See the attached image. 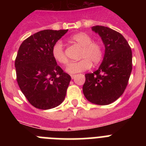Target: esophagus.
I'll return each instance as SVG.
<instances>
[{"instance_id": "esophagus-1", "label": "esophagus", "mask_w": 146, "mask_h": 146, "mask_svg": "<svg viewBox=\"0 0 146 146\" xmlns=\"http://www.w3.org/2000/svg\"><path fill=\"white\" fill-rule=\"evenodd\" d=\"M76 75H74V74H72L71 75V77H72V79H74V77H75Z\"/></svg>"}]
</instances>
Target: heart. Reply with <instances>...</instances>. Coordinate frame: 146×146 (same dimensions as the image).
<instances>
[{
	"mask_svg": "<svg viewBox=\"0 0 146 146\" xmlns=\"http://www.w3.org/2000/svg\"><path fill=\"white\" fill-rule=\"evenodd\" d=\"M70 41L82 47L80 58L82 60L73 62L66 67V72L69 74H76L84 72L96 66L102 60L104 57V47L102 44L93 41L92 37L86 33H78L73 35ZM52 55L53 58L62 65H66L69 62L64 51L61 41H58L52 46Z\"/></svg>",
	"mask_w": 146,
	"mask_h": 146,
	"instance_id": "1",
	"label": "heart"
}]
</instances>
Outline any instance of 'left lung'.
<instances>
[{
	"mask_svg": "<svg viewBox=\"0 0 146 146\" xmlns=\"http://www.w3.org/2000/svg\"><path fill=\"white\" fill-rule=\"evenodd\" d=\"M91 29L101 36L105 52L99 69L85 75L82 91L90 102L106 105L124 92L132 69V53L127 41L118 32L99 25Z\"/></svg>",
	"mask_w": 146,
	"mask_h": 146,
	"instance_id": "8db88e82",
	"label": "left lung"
}]
</instances>
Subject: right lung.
Instances as JSON below:
<instances>
[{
	"label": "right lung",
	"instance_id": "1",
	"mask_svg": "<svg viewBox=\"0 0 146 146\" xmlns=\"http://www.w3.org/2000/svg\"><path fill=\"white\" fill-rule=\"evenodd\" d=\"M68 30H44L24 40L15 59L17 81L30 104L41 110L58 106L71 80L57 64L52 48Z\"/></svg>",
	"mask_w": 146,
	"mask_h": 146
}]
</instances>
